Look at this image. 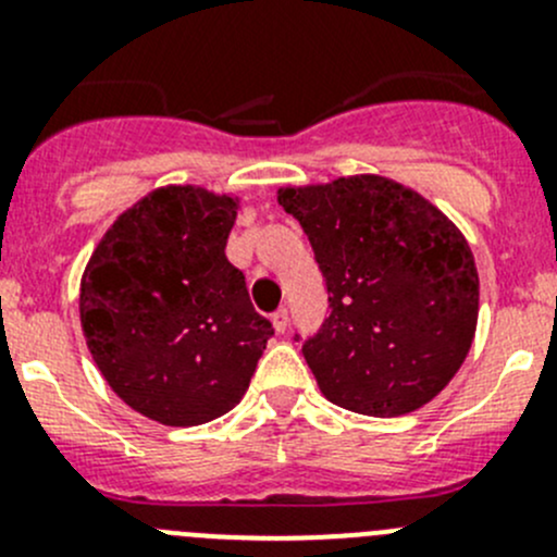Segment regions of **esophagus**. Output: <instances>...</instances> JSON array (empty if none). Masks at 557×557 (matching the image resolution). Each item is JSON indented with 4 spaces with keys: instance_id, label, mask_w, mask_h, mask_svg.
<instances>
[{
    "instance_id": "1",
    "label": "esophagus",
    "mask_w": 557,
    "mask_h": 557,
    "mask_svg": "<svg viewBox=\"0 0 557 557\" xmlns=\"http://www.w3.org/2000/svg\"><path fill=\"white\" fill-rule=\"evenodd\" d=\"M272 325H274V331H277V334H285V331H288V310H277L272 314Z\"/></svg>"
}]
</instances>
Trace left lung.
<instances>
[{"label": "left lung", "instance_id": "left-lung-1", "mask_svg": "<svg viewBox=\"0 0 557 557\" xmlns=\"http://www.w3.org/2000/svg\"><path fill=\"white\" fill-rule=\"evenodd\" d=\"M310 237L331 314L301 352L331 404L398 418L440 396L469 356L480 274L460 228L383 174L283 185Z\"/></svg>", "mask_w": 557, "mask_h": 557}]
</instances>
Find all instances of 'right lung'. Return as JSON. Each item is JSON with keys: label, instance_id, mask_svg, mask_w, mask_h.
I'll return each instance as SVG.
<instances>
[{"label": "right lung", "instance_id": "right-lung-1", "mask_svg": "<svg viewBox=\"0 0 557 557\" xmlns=\"http://www.w3.org/2000/svg\"><path fill=\"white\" fill-rule=\"evenodd\" d=\"M239 196L161 185L121 212L81 277V325L107 385L161 425L243 401L274 329L226 258Z\"/></svg>", "mask_w": 557, "mask_h": 557}]
</instances>
